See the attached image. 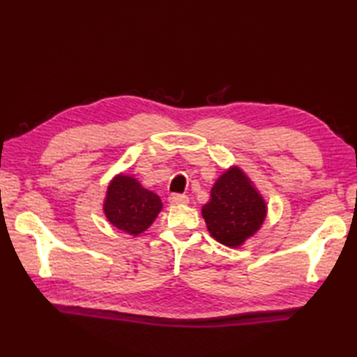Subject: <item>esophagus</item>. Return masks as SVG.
<instances>
[{
	"instance_id": "34e87169",
	"label": "esophagus",
	"mask_w": 357,
	"mask_h": 357,
	"mask_svg": "<svg viewBox=\"0 0 357 357\" xmlns=\"http://www.w3.org/2000/svg\"><path fill=\"white\" fill-rule=\"evenodd\" d=\"M169 201L170 204H174V206H184V204H188V196L181 193H172L169 196Z\"/></svg>"
}]
</instances>
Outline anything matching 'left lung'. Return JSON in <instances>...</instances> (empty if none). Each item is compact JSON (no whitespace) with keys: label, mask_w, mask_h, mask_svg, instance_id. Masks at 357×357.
<instances>
[{"label":"left lung","mask_w":357,"mask_h":357,"mask_svg":"<svg viewBox=\"0 0 357 357\" xmlns=\"http://www.w3.org/2000/svg\"><path fill=\"white\" fill-rule=\"evenodd\" d=\"M265 202L242 170L231 167L219 178L202 207L207 229L218 242L239 247L259 230L265 219Z\"/></svg>","instance_id":"obj_1"}]
</instances>
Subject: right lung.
<instances>
[{
  "label": "right lung",
  "mask_w": 357,
  "mask_h": 357,
  "mask_svg": "<svg viewBox=\"0 0 357 357\" xmlns=\"http://www.w3.org/2000/svg\"><path fill=\"white\" fill-rule=\"evenodd\" d=\"M162 208V202L153 192L146 190L138 181L119 174L112 181L104 202L109 221L130 234H139L151 225Z\"/></svg>",
  "instance_id": "add662e5"
}]
</instances>
